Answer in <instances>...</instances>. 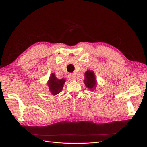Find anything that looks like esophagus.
<instances>
[{"label":"esophagus","instance_id":"obj_1","mask_svg":"<svg viewBox=\"0 0 147 147\" xmlns=\"http://www.w3.org/2000/svg\"><path fill=\"white\" fill-rule=\"evenodd\" d=\"M68 78L70 80H74L76 79V75L74 74H70L68 75Z\"/></svg>","mask_w":147,"mask_h":147}]
</instances>
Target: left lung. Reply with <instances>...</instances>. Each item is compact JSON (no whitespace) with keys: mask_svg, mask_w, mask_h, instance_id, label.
<instances>
[{"mask_svg":"<svg viewBox=\"0 0 147 147\" xmlns=\"http://www.w3.org/2000/svg\"><path fill=\"white\" fill-rule=\"evenodd\" d=\"M85 79L84 80V83L85 84L86 87L90 88V90H93V88L96 87V81L95 78V75L92 71L88 70L84 74Z\"/></svg>","mask_w":147,"mask_h":147,"instance_id":"left-lung-1","label":"left lung"}]
</instances>
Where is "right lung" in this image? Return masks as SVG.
Segmentation results:
<instances>
[{
	"instance_id": "obj_1",
	"label": "right lung",
	"mask_w": 147,
	"mask_h": 147,
	"mask_svg": "<svg viewBox=\"0 0 147 147\" xmlns=\"http://www.w3.org/2000/svg\"><path fill=\"white\" fill-rule=\"evenodd\" d=\"M65 82V80L57 79L55 74H52L49 79L48 85L53 95H56L61 91L63 88V85Z\"/></svg>"
}]
</instances>
